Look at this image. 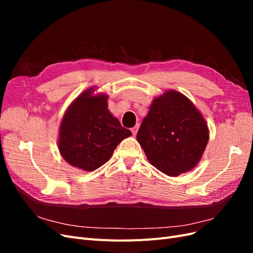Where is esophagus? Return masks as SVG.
<instances>
[{
    "mask_svg": "<svg viewBox=\"0 0 253 253\" xmlns=\"http://www.w3.org/2000/svg\"><path fill=\"white\" fill-rule=\"evenodd\" d=\"M138 128H139V125H136L134 127L131 128V131H132L133 135H136V134H137V131H138Z\"/></svg>",
    "mask_w": 253,
    "mask_h": 253,
    "instance_id": "esophagus-1",
    "label": "esophagus"
}]
</instances>
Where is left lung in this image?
I'll use <instances>...</instances> for the list:
<instances>
[{
	"label": "left lung",
	"instance_id": "left-lung-1",
	"mask_svg": "<svg viewBox=\"0 0 253 253\" xmlns=\"http://www.w3.org/2000/svg\"><path fill=\"white\" fill-rule=\"evenodd\" d=\"M137 140L157 170L176 176L200 162L209 132L194 104L178 91L169 90L153 101Z\"/></svg>",
	"mask_w": 253,
	"mask_h": 253
}]
</instances>
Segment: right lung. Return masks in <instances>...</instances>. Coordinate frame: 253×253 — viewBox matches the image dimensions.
I'll use <instances>...</instances> for the list:
<instances>
[{
    "label": "right lung",
    "instance_id": "1",
    "mask_svg": "<svg viewBox=\"0 0 253 253\" xmlns=\"http://www.w3.org/2000/svg\"><path fill=\"white\" fill-rule=\"evenodd\" d=\"M81 94L65 113L60 127L59 150L66 162L85 171L104 165L129 129L108 110V96Z\"/></svg>",
    "mask_w": 253,
    "mask_h": 253
}]
</instances>
